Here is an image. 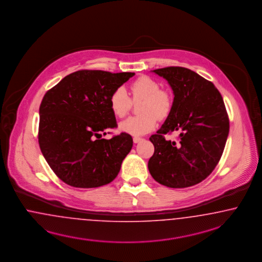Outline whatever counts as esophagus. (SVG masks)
Returning a JSON list of instances; mask_svg holds the SVG:
<instances>
[{
    "instance_id": "34e87169",
    "label": "esophagus",
    "mask_w": 262,
    "mask_h": 262,
    "mask_svg": "<svg viewBox=\"0 0 262 262\" xmlns=\"http://www.w3.org/2000/svg\"><path fill=\"white\" fill-rule=\"evenodd\" d=\"M142 139H143V138H141V137L135 136V137H134V142H135V143H138V142H140Z\"/></svg>"
}]
</instances>
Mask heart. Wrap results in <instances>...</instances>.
Listing matches in <instances>:
<instances>
[{"instance_id": "heart-1", "label": "heart", "mask_w": 262, "mask_h": 262, "mask_svg": "<svg viewBox=\"0 0 262 262\" xmlns=\"http://www.w3.org/2000/svg\"><path fill=\"white\" fill-rule=\"evenodd\" d=\"M132 99L123 86L117 88L109 97V106L117 118H124L130 111L133 102H139L140 115L129 117L120 124V129L130 136L146 135L155 129L158 119L168 118L172 109V96L148 76L137 78L130 84Z\"/></svg>"}]
</instances>
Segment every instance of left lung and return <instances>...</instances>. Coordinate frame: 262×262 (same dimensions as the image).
<instances>
[{
    "label": "left lung",
    "mask_w": 262,
    "mask_h": 262,
    "mask_svg": "<svg viewBox=\"0 0 262 262\" xmlns=\"http://www.w3.org/2000/svg\"><path fill=\"white\" fill-rule=\"evenodd\" d=\"M170 84L174 98L165 124L149 138L154 154L149 171L157 182L185 188L209 177L222 156L229 134V118L214 84L188 68L168 66L153 70ZM181 133L179 142L164 135Z\"/></svg>",
    "instance_id": "8db88e82"
}]
</instances>
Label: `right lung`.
<instances>
[{"label": "right lung", "instance_id": "obj_1", "mask_svg": "<svg viewBox=\"0 0 262 262\" xmlns=\"http://www.w3.org/2000/svg\"><path fill=\"white\" fill-rule=\"evenodd\" d=\"M134 75L79 70L43 95L39 145L53 172L66 184L95 188L118 176L133 137L126 133L111 139L101 136L118 126L109 106L110 95Z\"/></svg>", "mask_w": 262, "mask_h": 262}]
</instances>
